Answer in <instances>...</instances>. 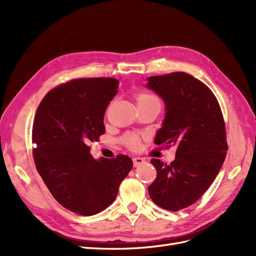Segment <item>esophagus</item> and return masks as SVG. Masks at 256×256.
I'll return each mask as SVG.
<instances>
[{
    "label": "esophagus",
    "mask_w": 256,
    "mask_h": 256,
    "mask_svg": "<svg viewBox=\"0 0 256 256\" xmlns=\"http://www.w3.org/2000/svg\"><path fill=\"white\" fill-rule=\"evenodd\" d=\"M145 162H146L145 158H142V157H134V164L136 166H140V164H145Z\"/></svg>",
    "instance_id": "1"
}]
</instances>
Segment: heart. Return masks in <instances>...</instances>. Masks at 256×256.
Returning <instances> with one entry per match:
<instances>
[{
	"mask_svg": "<svg viewBox=\"0 0 256 256\" xmlns=\"http://www.w3.org/2000/svg\"><path fill=\"white\" fill-rule=\"evenodd\" d=\"M138 106L157 104L161 106V102L158 96L148 92H138L134 95ZM141 136L138 134H126L122 138V142L131 150H138L141 147Z\"/></svg>",
	"mask_w": 256,
	"mask_h": 256,
	"instance_id": "obj_1",
	"label": "heart"
}]
</instances>
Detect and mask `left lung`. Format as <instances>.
I'll return each mask as SVG.
<instances>
[{"mask_svg":"<svg viewBox=\"0 0 256 256\" xmlns=\"http://www.w3.org/2000/svg\"><path fill=\"white\" fill-rule=\"evenodd\" d=\"M147 88L166 104L154 144L176 147L170 164L150 160L157 177L148 193L159 207L178 212L196 203L218 175L228 148L226 122L214 92L189 74L150 76Z\"/></svg>","mask_w":256,"mask_h":256,"instance_id":"8db88e82","label":"left lung"}]
</instances>
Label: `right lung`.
Returning a JSON list of instances; mask_svg holds the SVG:
<instances>
[{
	"instance_id": "right-lung-1",
	"label": "right lung",
	"mask_w": 256,
	"mask_h": 256,
	"mask_svg": "<svg viewBox=\"0 0 256 256\" xmlns=\"http://www.w3.org/2000/svg\"><path fill=\"white\" fill-rule=\"evenodd\" d=\"M118 86L113 78L74 79L49 90L36 111L37 171L62 206L82 216L110 206L134 166L126 154L95 160L90 154V143L106 132L104 113Z\"/></svg>"
}]
</instances>
